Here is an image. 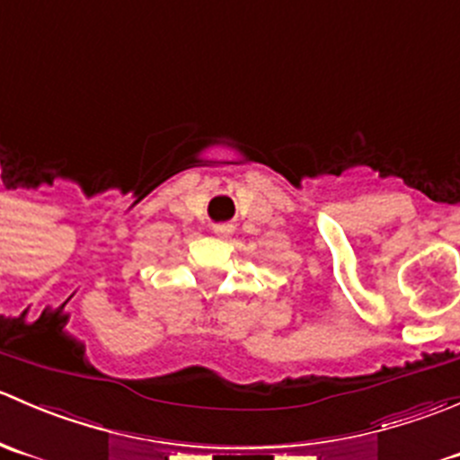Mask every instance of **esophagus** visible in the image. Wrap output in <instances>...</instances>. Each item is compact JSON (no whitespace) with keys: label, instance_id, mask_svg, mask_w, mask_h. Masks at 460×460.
Segmentation results:
<instances>
[{"label":"esophagus","instance_id":"1","mask_svg":"<svg viewBox=\"0 0 460 460\" xmlns=\"http://www.w3.org/2000/svg\"><path fill=\"white\" fill-rule=\"evenodd\" d=\"M230 232V228L228 226H215V234H219V236H226Z\"/></svg>","mask_w":460,"mask_h":460}]
</instances>
